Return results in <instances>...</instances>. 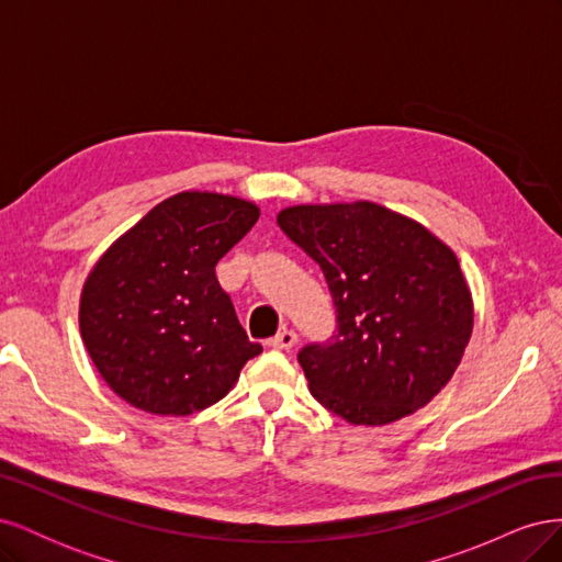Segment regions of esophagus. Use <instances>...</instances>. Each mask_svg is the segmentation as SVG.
<instances>
[{
    "label": "esophagus",
    "instance_id": "obj_1",
    "mask_svg": "<svg viewBox=\"0 0 562 562\" xmlns=\"http://www.w3.org/2000/svg\"><path fill=\"white\" fill-rule=\"evenodd\" d=\"M295 345H297V333L288 330V328H283L277 337L269 339V347H274V349H293Z\"/></svg>",
    "mask_w": 562,
    "mask_h": 562
}]
</instances>
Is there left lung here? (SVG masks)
Segmentation results:
<instances>
[{"label":"left lung","instance_id":"left-lung-1","mask_svg":"<svg viewBox=\"0 0 562 562\" xmlns=\"http://www.w3.org/2000/svg\"><path fill=\"white\" fill-rule=\"evenodd\" d=\"M279 227L323 269L337 333L297 361L314 398L363 427L413 415L443 389L473 330L457 255L372 201L283 209Z\"/></svg>","mask_w":562,"mask_h":562}]
</instances>
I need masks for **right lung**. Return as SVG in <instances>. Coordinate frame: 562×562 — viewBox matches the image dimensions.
<instances>
[{"label":"right lung","mask_w":562,"mask_h":562,"mask_svg":"<svg viewBox=\"0 0 562 562\" xmlns=\"http://www.w3.org/2000/svg\"><path fill=\"white\" fill-rule=\"evenodd\" d=\"M255 203L180 192L103 252L83 283L79 330L100 378L151 415L217 403L262 347L250 342L215 265L258 223Z\"/></svg>","instance_id":"add662e5"}]
</instances>
